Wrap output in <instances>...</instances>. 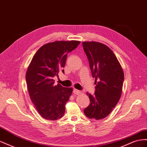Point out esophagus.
I'll return each mask as SVG.
<instances>
[{"instance_id": "34e87169", "label": "esophagus", "mask_w": 147, "mask_h": 147, "mask_svg": "<svg viewBox=\"0 0 147 147\" xmlns=\"http://www.w3.org/2000/svg\"><path fill=\"white\" fill-rule=\"evenodd\" d=\"M73 92L75 94H81V91H80V90H77V89H75V88H74V90H73Z\"/></svg>"}]
</instances>
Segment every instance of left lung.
<instances>
[{"label": "left lung", "instance_id": "8db88e82", "mask_svg": "<svg viewBox=\"0 0 147 147\" xmlns=\"http://www.w3.org/2000/svg\"><path fill=\"white\" fill-rule=\"evenodd\" d=\"M82 45L92 77L96 78L94 94L86 92L90 104L84 109V113L89 118L101 119L108 116L120 99L123 70L113 52L104 44L84 42Z\"/></svg>", "mask_w": 147, "mask_h": 147}]
</instances>
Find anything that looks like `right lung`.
<instances>
[{
	"label": "right lung",
	"instance_id": "right-lung-1",
	"mask_svg": "<svg viewBox=\"0 0 147 147\" xmlns=\"http://www.w3.org/2000/svg\"><path fill=\"white\" fill-rule=\"evenodd\" d=\"M78 41H56L42 46L36 52L26 72V80L30 98L39 114L46 119L63 117L65 105L72 92V88L55 84V77L64 74L67 54L80 44Z\"/></svg>",
	"mask_w": 147,
	"mask_h": 147
}]
</instances>
